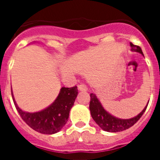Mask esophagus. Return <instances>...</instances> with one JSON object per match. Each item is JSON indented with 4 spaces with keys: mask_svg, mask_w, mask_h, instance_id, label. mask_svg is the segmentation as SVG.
<instances>
[{
    "mask_svg": "<svg viewBox=\"0 0 160 160\" xmlns=\"http://www.w3.org/2000/svg\"><path fill=\"white\" fill-rule=\"evenodd\" d=\"M78 90H80V91H82V92H86V91H87V86L84 84L78 85Z\"/></svg>",
    "mask_w": 160,
    "mask_h": 160,
    "instance_id": "obj_1",
    "label": "esophagus"
}]
</instances>
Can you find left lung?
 <instances>
[{"instance_id": "8db88e82", "label": "left lung", "mask_w": 160, "mask_h": 160, "mask_svg": "<svg viewBox=\"0 0 160 160\" xmlns=\"http://www.w3.org/2000/svg\"><path fill=\"white\" fill-rule=\"evenodd\" d=\"M130 45L131 47V51L137 52V53L143 55L142 49L139 46H135L132 43H130ZM90 96V111L91 116H92L93 119L95 121L96 123L99 126L103 131H107V132H120V131H125L132 127L134 124L138 122V120L145 112L147 107H148V102H149L148 101L146 107H144L143 110L138 115L133 117V118H128V119H123V118H117L107 112L102 107V103L100 102L99 99L98 98L95 94L91 93Z\"/></svg>"}]
</instances>
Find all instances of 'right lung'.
<instances>
[{
	"mask_svg": "<svg viewBox=\"0 0 160 160\" xmlns=\"http://www.w3.org/2000/svg\"><path fill=\"white\" fill-rule=\"evenodd\" d=\"M12 100L22 119L32 129L42 134L53 135L58 132L66 125L70 109L74 104L78 91L77 87H62L58 96L51 105L41 111L29 113L22 111L17 104L12 94Z\"/></svg>",
	"mask_w": 160,
	"mask_h": 160,
	"instance_id": "1",
	"label": "right lung"
}]
</instances>
